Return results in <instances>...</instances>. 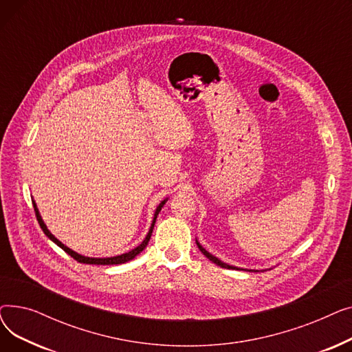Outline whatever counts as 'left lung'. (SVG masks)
Returning a JSON list of instances; mask_svg holds the SVG:
<instances>
[{"instance_id": "obj_1", "label": "left lung", "mask_w": 352, "mask_h": 352, "mask_svg": "<svg viewBox=\"0 0 352 352\" xmlns=\"http://www.w3.org/2000/svg\"><path fill=\"white\" fill-rule=\"evenodd\" d=\"M195 243H197V245H198L199 251H201L202 254H204V255L208 258L210 261H212L214 264L219 265L221 268H227V270H243V271H254V272H258V270H244V268H238V267H234V265H230V264H227V263H224V261H221L219 258H217L215 255H212L211 252H208V251H207L204 247H202V245H201V244L197 241V239H195Z\"/></svg>"}]
</instances>
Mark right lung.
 I'll return each mask as SVG.
<instances>
[{
    "label": "right lung",
    "instance_id": "right-lung-1",
    "mask_svg": "<svg viewBox=\"0 0 352 352\" xmlns=\"http://www.w3.org/2000/svg\"><path fill=\"white\" fill-rule=\"evenodd\" d=\"M166 199H168V198H165L164 201H161V202H160V206L157 207V210H155V212H154V218H153L151 227H150V230H148V234H146V236L144 238V241H142L138 247H135L134 250L128 251V252H125V254L116 255V256H107V258L85 256V255H81V254H78V252H76V251H72V250H71V248H68L67 245H64V244L60 241V239H57V238H55V236L50 232V230H48V228H47V226L44 224V221H43V218H41V215H40L38 208H36V204H35V201H34V199H32V206H34V211H35L36 219H38V224H40L41 230L44 231V234L51 239V241H52L54 244H57V245H58L60 248H63L68 255H71V256L74 258V260H77L78 263H82V264H94V265H116V264H124V263L131 261L133 258H135L140 252H142V251H144V248L148 245V241H150V238H151V235H153V230H154V226H155V219H157V217H158V214H160L161 208L164 207V204L166 202Z\"/></svg>",
    "mask_w": 352,
    "mask_h": 352
}]
</instances>
